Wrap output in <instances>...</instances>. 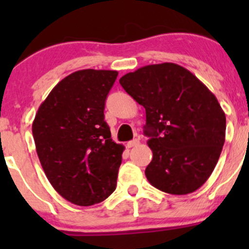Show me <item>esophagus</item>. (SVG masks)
Listing matches in <instances>:
<instances>
[{"label":"esophagus","instance_id":"esophagus-1","mask_svg":"<svg viewBox=\"0 0 249 249\" xmlns=\"http://www.w3.org/2000/svg\"><path fill=\"white\" fill-rule=\"evenodd\" d=\"M140 144V141L139 140H132L130 141V142H127L126 147L127 148H132V147H137V145Z\"/></svg>","mask_w":249,"mask_h":249}]
</instances>
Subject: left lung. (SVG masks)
Wrapping results in <instances>:
<instances>
[{
	"mask_svg": "<svg viewBox=\"0 0 249 249\" xmlns=\"http://www.w3.org/2000/svg\"><path fill=\"white\" fill-rule=\"evenodd\" d=\"M145 109L144 134L153 159L145 169L161 192H195L214 170L225 142L224 110L190 71L172 62L148 65L119 79Z\"/></svg>",
	"mask_w": 249,
	"mask_h": 249,
	"instance_id": "left-lung-1",
	"label": "left lung"
}]
</instances>
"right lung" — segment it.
Instances as JSON below:
<instances>
[{
    "label": "right lung",
    "instance_id": "1",
    "mask_svg": "<svg viewBox=\"0 0 249 249\" xmlns=\"http://www.w3.org/2000/svg\"><path fill=\"white\" fill-rule=\"evenodd\" d=\"M117 76V71L91 69L69 74L53 88L32 123L48 180L74 205L102 202L117 187L125 148L110 139L104 114Z\"/></svg>",
    "mask_w": 249,
    "mask_h": 249
}]
</instances>
